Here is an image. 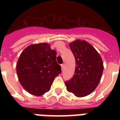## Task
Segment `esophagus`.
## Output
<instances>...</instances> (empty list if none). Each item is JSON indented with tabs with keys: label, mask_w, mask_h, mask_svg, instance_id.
Instances as JSON below:
<instances>
[{
	"label": "esophagus",
	"mask_w": 120,
	"mask_h": 120,
	"mask_svg": "<svg viewBox=\"0 0 120 120\" xmlns=\"http://www.w3.org/2000/svg\"><path fill=\"white\" fill-rule=\"evenodd\" d=\"M64 66H65V65H64V64H62V65H61V67H62V70H64Z\"/></svg>",
	"instance_id": "esophagus-1"
}]
</instances>
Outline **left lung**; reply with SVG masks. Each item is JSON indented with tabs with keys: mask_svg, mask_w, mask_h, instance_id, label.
I'll return each instance as SVG.
<instances>
[{
	"mask_svg": "<svg viewBox=\"0 0 120 120\" xmlns=\"http://www.w3.org/2000/svg\"><path fill=\"white\" fill-rule=\"evenodd\" d=\"M75 58V73L65 82L68 91L78 97L87 96L98 85L103 70L102 59L95 48L85 40H77L70 43Z\"/></svg>",
	"mask_w": 120,
	"mask_h": 120,
	"instance_id": "1",
	"label": "left lung"
}]
</instances>
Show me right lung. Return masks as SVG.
<instances>
[{"instance_id":"right-lung-1","label":"right lung","mask_w":120,"mask_h":120,"mask_svg":"<svg viewBox=\"0 0 120 120\" xmlns=\"http://www.w3.org/2000/svg\"><path fill=\"white\" fill-rule=\"evenodd\" d=\"M56 54L47 43L31 45L22 52L17 73L20 84L29 93L41 96L50 90L55 78L62 72Z\"/></svg>"}]
</instances>
